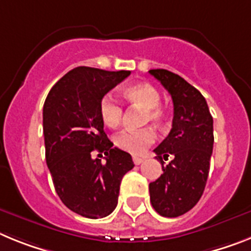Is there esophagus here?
<instances>
[{
	"label": "esophagus",
	"mask_w": 251,
	"mask_h": 251,
	"mask_svg": "<svg viewBox=\"0 0 251 251\" xmlns=\"http://www.w3.org/2000/svg\"><path fill=\"white\" fill-rule=\"evenodd\" d=\"M132 162H134V164L139 165L144 162V158H140V156H132Z\"/></svg>",
	"instance_id": "esophagus-1"
}]
</instances>
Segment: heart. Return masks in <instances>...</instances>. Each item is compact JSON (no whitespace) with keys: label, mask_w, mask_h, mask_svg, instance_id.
<instances>
[{"label":"heart","mask_w":251,"mask_h":251,"mask_svg":"<svg viewBox=\"0 0 251 251\" xmlns=\"http://www.w3.org/2000/svg\"><path fill=\"white\" fill-rule=\"evenodd\" d=\"M125 99L136 107L144 110L143 124L164 125L168 111L160 104V93L152 84L147 82L130 84L123 91ZM100 115L107 127L115 128L121 124L124 116L123 106L112 95H106L100 103ZM155 140V132L150 127L141 130H124L113 138L116 148L134 155H140Z\"/></svg>","instance_id":"heart-1"}]
</instances>
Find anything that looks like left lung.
I'll return each mask as SVG.
<instances>
[{"label":"left lung","mask_w":251,"mask_h":251,"mask_svg":"<svg viewBox=\"0 0 251 251\" xmlns=\"http://www.w3.org/2000/svg\"><path fill=\"white\" fill-rule=\"evenodd\" d=\"M173 100V124L154 149L163 174L149 184L150 202L164 217H178L196 206L206 187L213 149V120L207 102L195 87L167 69H150ZM174 160L167 166L162 159Z\"/></svg>","instance_id":"left-lung-1"}]
</instances>
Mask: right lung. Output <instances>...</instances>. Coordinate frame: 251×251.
Here are the masks:
<instances>
[{"label": "right lung", "mask_w": 251, "mask_h": 251, "mask_svg": "<svg viewBox=\"0 0 251 251\" xmlns=\"http://www.w3.org/2000/svg\"><path fill=\"white\" fill-rule=\"evenodd\" d=\"M130 75L77 67L50 89L43 108L45 158L55 191L69 210L87 219L108 216L117 206L123 177L134 168L131 155L113 148L103 131L100 103ZM105 154V162L92 152Z\"/></svg>", "instance_id": "1"}]
</instances>
